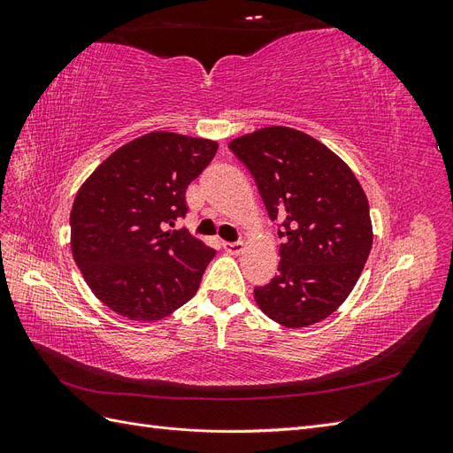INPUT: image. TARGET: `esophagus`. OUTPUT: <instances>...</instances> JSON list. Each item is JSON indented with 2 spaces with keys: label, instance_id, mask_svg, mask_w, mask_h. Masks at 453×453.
I'll return each instance as SVG.
<instances>
[{
  "label": "esophagus",
  "instance_id": "34e87169",
  "mask_svg": "<svg viewBox=\"0 0 453 453\" xmlns=\"http://www.w3.org/2000/svg\"><path fill=\"white\" fill-rule=\"evenodd\" d=\"M223 250L228 255H240L243 251V243L242 242H223Z\"/></svg>",
  "mask_w": 453,
  "mask_h": 453
}]
</instances>
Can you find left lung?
Returning a JSON list of instances; mask_svg holds the SVG:
<instances>
[{"label":"left lung","mask_w":453,"mask_h":453,"mask_svg":"<svg viewBox=\"0 0 453 453\" xmlns=\"http://www.w3.org/2000/svg\"><path fill=\"white\" fill-rule=\"evenodd\" d=\"M278 221V276L255 287L270 319L303 328L328 318L357 283L372 248L368 200L348 164L311 135L270 127L230 145Z\"/></svg>","instance_id":"left-lung-1"}]
</instances>
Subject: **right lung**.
Segmentation results:
<instances>
[{"label": "right lung", "mask_w": 453, "mask_h": 453, "mask_svg": "<svg viewBox=\"0 0 453 453\" xmlns=\"http://www.w3.org/2000/svg\"><path fill=\"white\" fill-rule=\"evenodd\" d=\"M215 153L211 140L150 132L117 149L79 188L73 258L92 293L122 318L158 321L198 291L215 250L168 226L187 215V187Z\"/></svg>", "instance_id": "1"}]
</instances>
